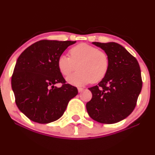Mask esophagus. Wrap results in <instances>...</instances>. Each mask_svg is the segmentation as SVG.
I'll list each match as a JSON object with an SVG mask.
<instances>
[{
  "instance_id": "esophagus-1",
  "label": "esophagus",
  "mask_w": 155,
  "mask_h": 155,
  "mask_svg": "<svg viewBox=\"0 0 155 155\" xmlns=\"http://www.w3.org/2000/svg\"><path fill=\"white\" fill-rule=\"evenodd\" d=\"M83 90H84L83 88H81V87H79V88H78V91H79V92H83Z\"/></svg>"
}]
</instances>
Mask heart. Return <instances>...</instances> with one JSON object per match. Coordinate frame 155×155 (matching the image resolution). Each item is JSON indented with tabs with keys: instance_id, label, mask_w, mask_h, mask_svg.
<instances>
[{
	"instance_id": "1",
	"label": "heart",
	"mask_w": 155,
	"mask_h": 155,
	"mask_svg": "<svg viewBox=\"0 0 155 155\" xmlns=\"http://www.w3.org/2000/svg\"><path fill=\"white\" fill-rule=\"evenodd\" d=\"M71 58L62 54L58 58V67L63 76H68L76 70L79 71L67 78L69 84L81 86L92 81H101L107 74L109 59L104 51L87 44H80L71 49Z\"/></svg>"
}]
</instances>
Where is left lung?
<instances>
[{"mask_svg":"<svg viewBox=\"0 0 155 155\" xmlns=\"http://www.w3.org/2000/svg\"><path fill=\"white\" fill-rule=\"evenodd\" d=\"M109 59V68L98 84L89 88L92 97L87 103L88 114L104 124L123 120L132 113L142 88L139 64L124 47L115 42H92Z\"/></svg>","mask_w":155,"mask_h":155,"instance_id":"left-lung-1","label":"left lung"}]
</instances>
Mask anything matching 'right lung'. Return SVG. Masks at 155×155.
Masks as SVG:
<instances>
[{"label":"right lung","mask_w":155,"mask_h":155,"mask_svg":"<svg viewBox=\"0 0 155 155\" xmlns=\"http://www.w3.org/2000/svg\"><path fill=\"white\" fill-rule=\"evenodd\" d=\"M76 41L41 40L19 55L12 77L17 107L28 119L47 124L63 116L77 88L65 84L58 67V58ZM62 83L61 88L55 84Z\"/></svg>","instance_id":"right-lung-1"}]
</instances>
